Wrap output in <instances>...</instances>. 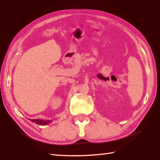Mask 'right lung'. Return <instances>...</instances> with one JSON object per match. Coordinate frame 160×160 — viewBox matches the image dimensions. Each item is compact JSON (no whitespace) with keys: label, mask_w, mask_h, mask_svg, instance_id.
<instances>
[{"label":"right lung","mask_w":160,"mask_h":160,"mask_svg":"<svg viewBox=\"0 0 160 160\" xmlns=\"http://www.w3.org/2000/svg\"><path fill=\"white\" fill-rule=\"evenodd\" d=\"M30 120V119H29ZM32 122H34V123L39 124V125H47L49 123H52V120H42V119H33V120H31Z\"/></svg>","instance_id":"right-lung-1"}]
</instances>
